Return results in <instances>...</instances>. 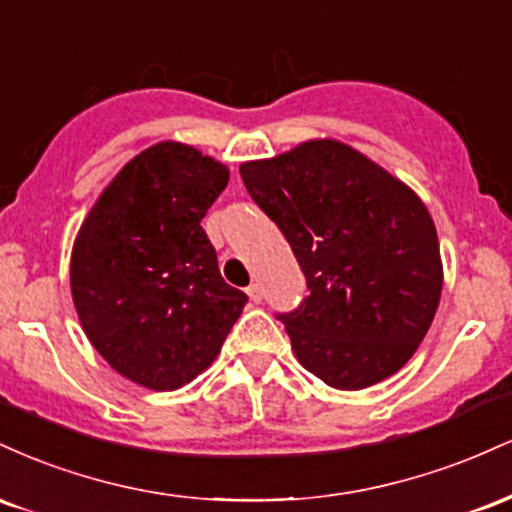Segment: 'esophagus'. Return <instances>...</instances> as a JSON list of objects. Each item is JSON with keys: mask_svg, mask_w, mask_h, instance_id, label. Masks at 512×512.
I'll return each mask as SVG.
<instances>
[{"mask_svg": "<svg viewBox=\"0 0 512 512\" xmlns=\"http://www.w3.org/2000/svg\"><path fill=\"white\" fill-rule=\"evenodd\" d=\"M248 296H250L252 303H260L262 296H264L262 286H260V284H250V286H248Z\"/></svg>", "mask_w": 512, "mask_h": 512, "instance_id": "34e87169", "label": "esophagus"}]
</instances>
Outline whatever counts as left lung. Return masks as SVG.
<instances>
[{
    "label": "left lung",
    "instance_id": "1",
    "mask_svg": "<svg viewBox=\"0 0 512 512\" xmlns=\"http://www.w3.org/2000/svg\"><path fill=\"white\" fill-rule=\"evenodd\" d=\"M301 264L308 296L279 313L303 368L337 390L397 373L436 315L443 267L419 197L332 139L240 166Z\"/></svg>",
    "mask_w": 512,
    "mask_h": 512
}]
</instances>
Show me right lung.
<instances>
[{
	"label": "right lung",
	"mask_w": 512,
	"mask_h": 512,
	"mask_svg": "<svg viewBox=\"0 0 512 512\" xmlns=\"http://www.w3.org/2000/svg\"><path fill=\"white\" fill-rule=\"evenodd\" d=\"M228 168L161 142L117 173L72 252V298L86 337L132 383L178 390L214 361L248 296L223 281L199 226Z\"/></svg>",
	"instance_id": "add662e5"
}]
</instances>
